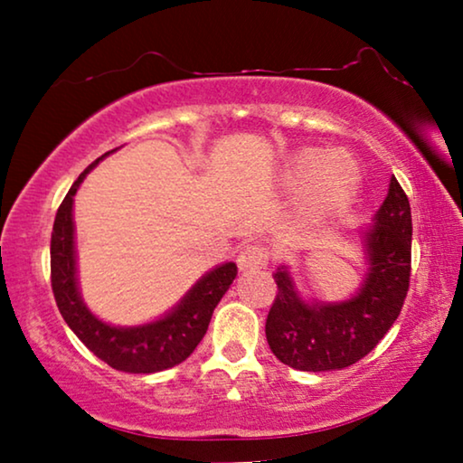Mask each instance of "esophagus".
<instances>
[{
  "label": "esophagus",
  "instance_id": "esophagus-1",
  "mask_svg": "<svg viewBox=\"0 0 463 463\" xmlns=\"http://www.w3.org/2000/svg\"><path fill=\"white\" fill-rule=\"evenodd\" d=\"M269 261V250L263 244H244L238 252V268L242 271H252L265 268Z\"/></svg>",
  "mask_w": 463,
  "mask_h": 463
}]
</instances>
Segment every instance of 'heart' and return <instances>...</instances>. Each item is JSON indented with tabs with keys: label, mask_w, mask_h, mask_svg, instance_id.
Returning a JSON list of instances; mask_svg holds the SVG:
<instances>
[{
	"label": "heart",
	"mask_w": 463,
	"mask_h": 463,
	"mask_svg": "<svg viewBox=\"0 0 463 463\" xmlns=\"http://www.w3.org/2000/svg\"><path fill=\"white\" fill-rule=\"evenodd\" d=\"M287 185L306 192L303 213L309 221H325L345 211L358 194L360 168L350 156L303 149L287 170Z\"/></svg>",
	"instance_id": "obj_1"
}]
</instances>
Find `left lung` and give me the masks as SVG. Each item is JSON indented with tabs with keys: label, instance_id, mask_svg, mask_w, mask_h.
<instances>
[{
	"label": "left lung",
	"instance_id": "8db88e82",
	"mask_svg": "<svg viewBox=\"0 0 463 463\" xmlns=\"http://www.w3.org/2000/svg\"><path fill=\"white\" fill-rule=\"evenodd\" d=\"M373 221L375 225L363 232L369 271L352 299L306 303L288 269L278 268L265 337L280 363L312 373L345 369L364 358L394 325L409 290L413 236L409 198L396 176Z\"/></svg>",
	"mask_w": 463,
	"mask_h": 463
}]
</instances>
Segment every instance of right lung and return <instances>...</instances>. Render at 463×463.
Instances as JSON below:
<instances>
[{"label":"right lung","instance_id":"add662e5","mask_svg":"<svg viewBox=\"0 0 463 463\" xmlns=\"http://www.w3.org/2000/svg\"><path fill=\"white\" fill-rule=\"evenodd\" d=\"M99 160L78 176L56 213L52 240H50V280H52L56 306L81 344L111 369L124 373H157L170 369L183 363L198 347L208 331L214 307L230 288L238 268L230 261L208 271L173 312L149 325L111 326L99 320L80 297L73 244V195Z\"/></svg>","mask_w":463,"mask_h":463}]
</instances>
